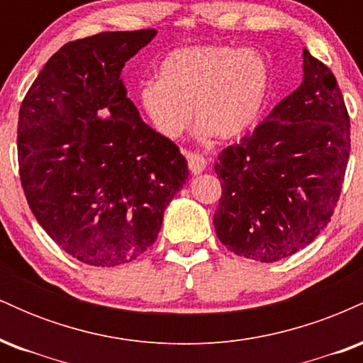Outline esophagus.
Wrapping results in <instances>:
<instances>
[{
	"instance_id": "1",
	"label": "esophagus",
	"mask_w": 363,
	"mask_h": 363,
	"mask_svg": "<svg viewBox=\"0 0 363 363\" xmlns=\"http://www.w3.org/2000/svg\"><path fill=\"white\" fill-rule=\"evenodd\" d=\"M186 157H187L189 170L194 174V176H198V174H201L203 170L206 169V160L201 155H198V153H186Z\"/></svg>"
}]
</instances>
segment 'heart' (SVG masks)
I'll return each mask as SVG.
<instances>
[{
	"instance_id": "heart-1",
	"label": "heart",
	"mask_w": 363,
	"mask_h": 363,
	"mask_svg": "<svg viewBox=\"0 0 363 363\" xmlns=\"http://www.w3.org/2000/svg\"><path fill=\"white\" fill-rule=\"evenodd\" d=\"M272 91V65L262 52L194 45L160 62L157 83L141 86L140 102L152 126L169 140L186 131L191 109L203 136L234 140L262 119Z\"/></svg>"
}]
</instances>
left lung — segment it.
<instances>
[{
    "label": "left lung",
    "instance_id": "1",
    "mask_svg": "<svg viewBox=\"0 0 363 363\" xmlns=\"http://www.w3.org/2000/svg\"><path fill=\"white\" fill-rule=\"evenodd\" d=\"M302 83L240 145L218 155V239L261 262L289 257L324 230L350 157V118L335 74L307 49Z\"/></svg>",
    "mask_w": 363,
    "mask_h": 363
}]
</instances>
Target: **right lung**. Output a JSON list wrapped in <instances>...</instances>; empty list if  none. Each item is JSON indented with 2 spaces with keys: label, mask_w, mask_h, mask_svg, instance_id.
<instances>
[{
  "label": "right lung",
  "mask_w": 363,
  "mask_h": 363,
  "mask_svg": "<svg viewBox=\"0 0 363 363\" xmlns=\"http://www.w3.org/2000/svg\"><path fill=\"white\" fill-rule=\"evenodd\" d=\"M155 35L104 32L62 45L20 107L25 198L54 242L85 264L112 268L147 251L189 176L121 82L124 62Z\"/></svg>",
  "instance_id": "1"
}]
</instances>
